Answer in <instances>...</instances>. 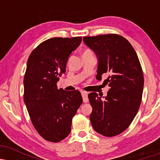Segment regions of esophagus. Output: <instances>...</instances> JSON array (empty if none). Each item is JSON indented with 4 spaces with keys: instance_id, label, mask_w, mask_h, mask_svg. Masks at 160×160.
I'll use <instances>...</instances> for the list:
<instances>
[{
    "instance_id": "34e87169",
    "label": "esophagus",
    "mask_w": 160,
    "mask_h": 160,
    "mask_svg": "<svg viewBox=\"0 0 160 160\" xmlns=\"http://www.w3.org/2000/svg\"><path fill=\"white\" fill-rule=\"evenodd\" d=\"M81 95L82 97V100H83V102H89V99H88V93L85 91H81Z\"/></svg>"
}]
</instances>
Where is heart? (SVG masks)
<instances>
[{"instance_id":"obj_1","label":"heart","mask_w":160,"mask_h":160,"mask_svg":"<svg viewBox=\"0 0 160 160\" xmlns=\"http://www.w3.org/2000/svg\"><path fill=\"white\" fill-rule=\"evenodd\" d=\"M91 53H93V52L90 49H86L83 52V54H91Z\"/></svg>"}]
</instances>
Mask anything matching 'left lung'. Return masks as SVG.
Instances as JSON below:
<instances>
[{"label":"left lung","instance_id":"8db88e82","mask_svg":"<svg viewBox=\"0 0 160 160\" xmlns=\"http://www.w3.org/2000/svg\"><path fill=\"white\" fill-rule=\"evenodd\" d=\"M83 41L98 58L97 80H104L110 89L102 98L88 95L92 108L90 120L95 132L106 137L122 133L138 111L144 88V75L138 57L126 38L116 34L84 37Z\"/></svg>","mask_w":160,"mask_h":160}]
</instances>
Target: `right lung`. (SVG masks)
Returning a JSON list of instances; mask_svg holds the SVG:
<instances>
[{
    "label": "right lung",
    "instance_id": "1",
    "mask_svg": "<svg viewBox=\"0 0 160 160\" xmlns=\"http://www.w3.org/2000/svg\"><path fill=\"white\" fill-rule=\"evenodd\" d=\"M81 41V37L50 38L40 43L28 59L24 102L34 128L51 142L61 141L69 135L73 117L82 103L78 90L57 87L68 57Z\"/></svg>",
    "mask_w": 160,
    "mask_h": 160
}]
</instances>
